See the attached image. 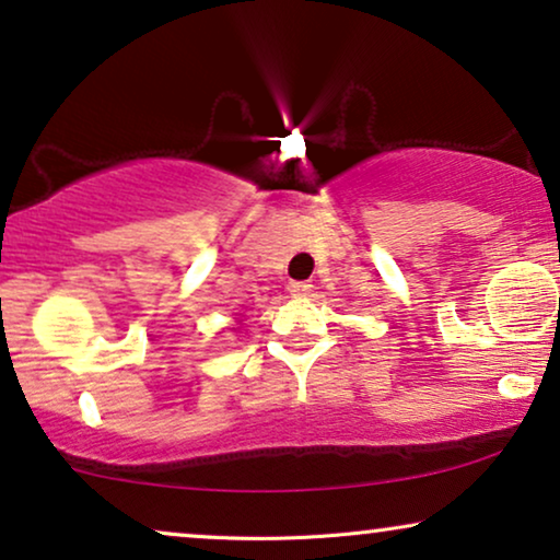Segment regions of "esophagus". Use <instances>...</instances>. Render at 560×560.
Returning a JSON list of instances; mask_svg holds the SVG:
<instances>
[{"mask_svg": "<svg viewBox=\"0 0 560 560\" xmlns=\"http://www.w3.org/2000/svg\"><path fill=\"white\" fill-rule=\"evenodd\" d=\"M311 282H305V280H293L288 285V290H290V295H295V298H301V295H308L311 293Z\"/></svg>", "mask_w": 560, "mask_h": 560, "instance_id": "esophagus-1", "label": "esophagus"}]
</instances>
